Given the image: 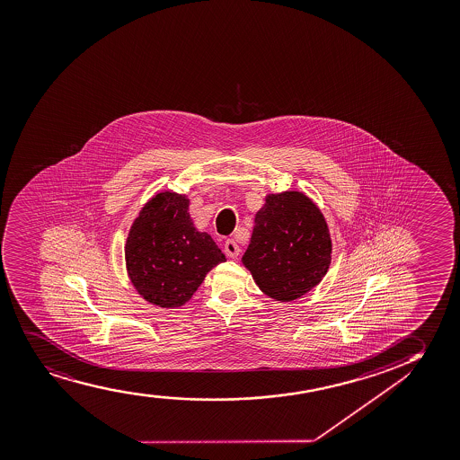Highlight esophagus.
I'll return each instance as SVG.
<instances>
[{"mask_svg": "<svg viewBox=\"0 0 460 460\" xmlns=\"http://www.w3.org/2000/svg\"><path fill=\"white\" fill-rule=\"evenodd\" d=\"M225 254L229 259H237L238 254H240V248H238V244L234 240H226L225 242Z\"/></svg>", "mask_w": 460, "mask_h": 460, "instance_id": "1", "label": "esophagus"}]
</instances>
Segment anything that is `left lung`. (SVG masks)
Listing matches in <instances>:
<instances>
[{"mask_svg": "<svg viewBox=\"0 0 460 460\" xmlns=\"http://www.w3.org/2000/svg\"><path fill=\"white\" fill-rule=\"evenodd\" d=\"M330 261L332 238L316 203L297 190L267 195L242 257L257 287L274 301H296L323 280Z\"/></svg>", "mask_w": 460, "mask_h": 460, "instance_id": "1", "label": "left lung"}]
</instances>
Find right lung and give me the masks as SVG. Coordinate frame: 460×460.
Instances as JSON below:
<instances>
[{
  "instance_id": "obj_1",
  "label": "right lung",
  "mask_w": 460,
  "mask_h": 460,
  "mask_svg": "<svg viewBox=\"0 0 460 460\" xmlns=\"http://www.w3.org/2000/svg\"><path fill=\"white\" fill-rule=\"evenodd\" d=\"M188 195L163 190L144 205L125 243V268L137 295L152 305L178 308L206 274L226 261L209 234L189 216Z\"/></svg>"
}]
</instances>
